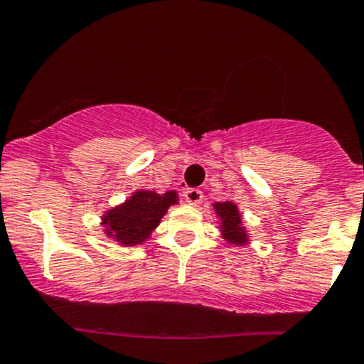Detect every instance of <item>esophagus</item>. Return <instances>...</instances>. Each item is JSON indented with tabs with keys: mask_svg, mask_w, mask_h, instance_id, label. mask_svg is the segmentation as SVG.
<instances>
[{
	"mask_svg": "<svg viewBox=\"0 0 364 364\" xmlns=\"http://www.w3.org/2000/svg\"><path fill=\"white\" fill-rule=\"evenodd\" d=\"M203 198L202 191L197 190V188H190L185 191V200L190 203V205H197V203H200Z\"/></svg>",
	"mask_w": 364,
	"mask_h": 364,
	"instance_id": "34e87169",
	"label": "esophagus"
}]
</instances>
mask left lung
Segmentation results:
<instances>
[{
	"instance_id": "obj_1",
	"label": "left lung",
	"mask_w": 364,
	"mask_h": 364,
	"mask_svg": "<svg viewBox=\"0 0 364 364\" xmlns=\"http://www.w3.org/2000/svg\"><path fill=\"white\" fill-rule=\"evenodd\" d=\"M214 214L218 218V228L221 238H225L228 243L235 247L247 245L250 242L249 231L243 225V215L238 209V205L233 200L214 202Z\"/></svg>"
}]
</instances>
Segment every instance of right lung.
I'll use <instances>...</instances> for the list:
<instances>
[{
    "label": "right lung",
    "mask_w": 364,
    "mask_h": 364,
    "mask_svg": "<svg viewBox=\"0 0 364 364\" xmlns=\"http://www.w3.org/2000/svg\"><path fill=\"white\" fill-rule=\"evenodd\" d=\"M179 202L178 191L157 193L151 190H136L119 205L102 214L100 225L103 233L122 247H136L145 243L161 225L171 205Z\"/></svg>",
    "instance_id": "right-lung-1"
}]
</instances>
